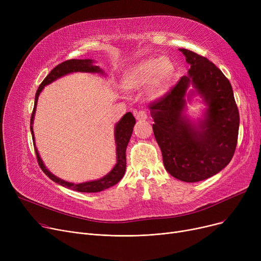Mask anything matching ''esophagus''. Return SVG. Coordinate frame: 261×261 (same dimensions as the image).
Returning <instances> with one entry per match:
<instances>
[{
  "label": "esophagus",
  "instance_id": "1",
  "mask_svg": "<svg viewBox=\"0 0 261 261\" xmlns=\"http://www.w3.org/2000/svg\"><path fill=\"white\" fill-rule=\"evenodd\" d=\"M135 118L138 120H146L148 118V114L146 111H139L135 113Z\"/></svg>",
  "mask_w": 261,
  "mask_h": 261
}]
</instances>
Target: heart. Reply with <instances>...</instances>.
<instances>
[{"instance_id":"obj_1","label":"heart","mask_w":261,"mask_h":261,"mask_svg":"<svg viewBox=\"0 0 261 261\" xmlns=\"http://www.w3.org/2000/svg\"><path fill=\"white\" fill-rule=\"evenodd\" d=\"M174 75V64L168 57L147 58L123 72L121 86L127 91L140 90L147 86V94L159 98L165 94Z\"/></svg>"}]
</instances>
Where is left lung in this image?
<instances>
[{"label": "left lung", "instance_id": "1", "mask_svg": "<svg viewBox=\"0 0 261 261\" xmlns=\"http://www.w3.org/2000/svg\"><path fill=\"white\" fill-rule=\"evenodd\" d=\"M190 64L188 75L163 97L150 103L155 140L166 170L177 180L199 182L221 171L235 153L239 112L228 79L207 58L180 48ZM191 84L208 108L197 124L184 114Z\"/></svg>", "mask_w": 261, "mask_h": 261}]
</instances>
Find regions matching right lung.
I'll use <instances>...</instances> for the list:
<instances>
[{
  "label": "right lung",
  "instance_id": "add662e5",
  "mask_svg": "<svg viewBox=\"0 0 261 261\" xmlns=\"http://www.w3.org/2000/svg\"><path fill=\"white\" fill-rule=\"evenodd\" d=\"M94 60L91 59H71V60H66L57 66H55L50 73L44 78L37 90L36 96H35V106L34 110L32 113L31 117V132L33 135V142H34V147H35V151L38 160V164L40 168L42 169V171L49 177V179L54 182L58 183L59 185L70 188L76 191H80V193H98V191H102L109 187L114 186L117 184L121 179L123 174H125L126 171V149L128 146V143L131 139V135L133 132V127L135 125V118L132 115L131 112L126 113L123 115L120 120L115 125V131H114V138H115V144H116V164L115 166L112 168V170L109 173H107L105 176H102L101 179L95 180V181H89L85 183H71V182H66L64 180H61L60 177L56 176L53 174L46 167L44 166L43 161L41 160L39 152L37 150L36 144H35V135H34V130H33V123H34V118H35V113H36V107L38 102V97L40 93L42 92L45 86L51 84L53 81L56 79L65 76L67 74L71 73H76V72H82V73H98V74H103L105 72L101 70V68L97 65H93Z\"/></svg>",
  "mask_w": 261,
  "mask_h": 261
}]
</instances>
